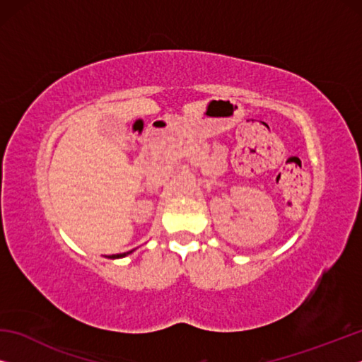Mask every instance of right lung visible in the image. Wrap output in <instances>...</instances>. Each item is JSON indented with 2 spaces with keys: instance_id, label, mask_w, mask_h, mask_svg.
<instances>
[{
  "instance_id": "right-lung-1",
  "label": "right lung",
  "mask_w": 362,
  "mask_h": 362,
  "mask_svg": "<svg viewBox=\"0 0 362 362\" xmlns=\"http://www.w3.org/2000/svg\"><path fill=\"white\" fill-rule=\"evenodd\" d=\"M129 254H132V250H131V252H126V254H119V255H116V257H126V255H129Z\"/></svg>"
}]
</instances>
